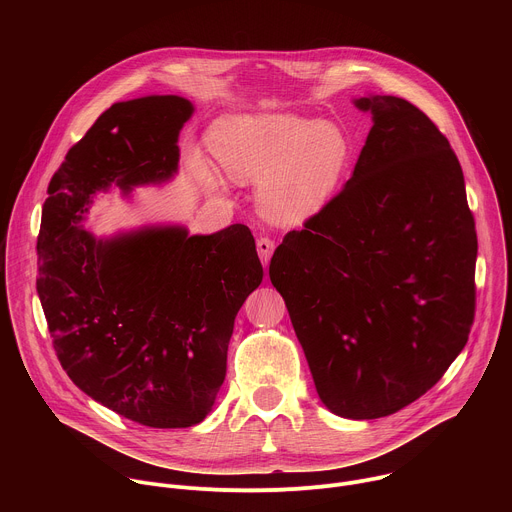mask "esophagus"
<instances>
[{"mask_svg": "<svg viewBox=\"0 0 512 512\" xmlns=\"http://www.w3.org/2000/svg\"><path fill=\"white\" fill-rule=\"evenodd\" d=\"M273 249H275V243H273L269 237H259V239H257V253H259V257H261V261H263L265 267L269 265V259H271V255H273Z\"/></svg>", "mask_w": 512, "mask_h": 512, "instance_id": "34e87169", "label": "esophagus"}]
</instances>
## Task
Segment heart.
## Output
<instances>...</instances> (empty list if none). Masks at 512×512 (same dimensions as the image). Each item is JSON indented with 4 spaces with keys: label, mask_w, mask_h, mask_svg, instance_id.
Returning a JSON list of instances; mask_svg holds the SVG:
<instances>
[{
    "label": "heart",
    "mask_w": 512,
    "mask_h": 512,
    "mask_svg": "<svg viewBox=\"0 0 512 512\" xmlns=\"http://www.w3.org/2000/svg\"><path fill=\"white\" fill-rule=\"evenodd\" d=\"M214 160L235 182H259L265 214L277 223H304L338 188L350 148L328 121L294 115H243L216 125L208 135ZM214 184V178L200 170Z\"/></svg>",
    "instance_id": "b5f03b06"
}]
</instances>
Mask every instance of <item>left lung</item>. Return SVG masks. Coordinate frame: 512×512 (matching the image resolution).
Segmentation results:
<instances>
[{
    "label": "left lung",
    "instance_id": "left-lung-1",
    "mask_svg": "<svg viewBox=\"0 0 512 512\" xmlns=\"http://www.w3.org/2000/svg\"><path fill=\"white\" fill-rule=\"evenodd\" d=\"M373 127L352 178L269 263L322 403L397 413L444 377L476 312L474 214L446 135L401 97H360Z\"/></svg>",
    "mask_w": 512,
    "mask_h": 512
}]
</instances>
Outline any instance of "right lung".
<instances>
[{
	"label": "right lung",
	"mask_w": 512,
	"mask_h": 512,
	"mask_svg": "<svg viewBox=\"0 0 512 512\" xmlns=\"http://www.w3.org/2000/svg\"><path fill=\"white\" fill-rule=\"evenodd\" d=\"M190 101L111 105L48 184L36 289L62 369L81 391L148 427L200 423L227 375L235 316L263 279L245 225L214 235L154 227L95 239L79 223L99 190L168 180Z\"/></svg>",
	"instance_id": "right-lung-1"
}]
</instances>
